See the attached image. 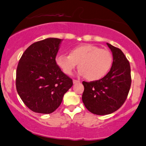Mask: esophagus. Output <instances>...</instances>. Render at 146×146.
I'll return each mask as SVG.
<instances>
[{"label":"esophagus","instance_id":"34e87169","mask_svg":"<svg viewBox=\"0 0 146 146\" xmlns=\"http://www.w3.org/2000/svg\"><path fill=\"white\" fill-rule=\"evenodd\" d=\"M79 82L80 81L79 80H75V79L73 80V84H77V83H79Z\"/></svg>","mask_w":146,"mask_h":146}]
</instances>
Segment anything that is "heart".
<instances>
[{
	"instance_id": "b5f03b06",
	"label": "heart",
	"mask_w": 146,
	"mask_h": 146,
	"mask_svg": "<svg viewBox=\"0 0 146 146\" xmlns=\"http://www.w3.org/2000/svg\"><path fill=\"white\" fill-rule=\"evenodd\" d=\"M56 62L65 74L70 75L79 64L80 75L88 81H95L104 78L110 70L113 57L107 49L92 44H82L70 50L69 56L58 55Z\"/></svg>"
}]
</instances>
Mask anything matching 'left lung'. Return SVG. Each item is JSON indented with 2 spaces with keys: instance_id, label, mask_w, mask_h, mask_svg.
Returning <instances> with one entry per match:
<instances>
[{
  "instance_id": "8db88e82",
  "label": "left lung",
  "mask_w": 146,
  "mask_h": 146,
  "mask_svg": "<svg viewBox=\"0 0 146 146\" xmlns=\"http://www.w3.org/2000/svg\"><path fill=\"white\" fill-rule=\"evenodd\" d=\"M113 54V63L107 74L98 81H83L82 101L90 112L107 115L120 109L126 100L131 86L129 61L120 48L106 43Z\"/></svg>"
}]
</instances>
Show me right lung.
<instances>
[{
    "mask_svg": "<svg viewBox=\"0 0 146 146\" xmlns=\"http://www.w3.org/2000/svg\"><path fill=\"white\" fill-rule=\"evenodd\" d=\"M62 40L46 38L32 44L24 51L17 69L16 88L31 111L48 114L58 108L73 85L56 62Z\"/></svg>",
    "mask_w": 146,
    "mask_h": 146,
    "instance_id": "add662e5",
    "label": "right lung"
}]
</instances>
